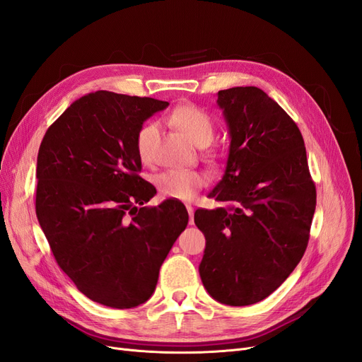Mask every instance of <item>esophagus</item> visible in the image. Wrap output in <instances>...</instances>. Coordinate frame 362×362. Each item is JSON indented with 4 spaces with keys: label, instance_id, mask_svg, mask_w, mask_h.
Segmentation results:
<instances>
[{
    "label": "esophagus",
    "instance_id": "esophagus-1",
    "mask_svg": "<svg viewBox=\"0 0 362 362\" xmlns=\"http://www.w3.org/2000/svg\"><path fill=\"white\" fill-rule=\"evenodd\" d=\"M187 211H189V223L193 225L194 221H193V206L192 205H187Z\"/></svg>",
    "mask_w": 362,
    "mask_h": 362
}]
</instances>
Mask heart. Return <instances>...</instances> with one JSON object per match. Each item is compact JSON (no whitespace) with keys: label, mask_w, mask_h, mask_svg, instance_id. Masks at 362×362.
I'll return each mask as SVG.
<instances>
[{"label":"heart","mask_w":362,"mask_h":362,"mask_svg":"<svg viewBox=\"0 0 362 362\" xmlns=\"http://www.w3.org/2000/svg\"><path fill=\"white\" fill-rule=\"evenodd\" d=\"M170 120L196 145L210 144L214 134L211 117L194 104H180L170 113ZM158 134L157 122L144 124L136 134V151L139 158L148 163L152 157V146ZM154 184L160 196L175 201H192L205 185V175L199 170L170 169L156 175Z\"/></svg>","instance_id":"1"}]
</instances>
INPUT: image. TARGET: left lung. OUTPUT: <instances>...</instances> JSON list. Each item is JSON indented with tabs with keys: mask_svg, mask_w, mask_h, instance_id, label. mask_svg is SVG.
Returning a JSON list of instances; mask_svg holds the SVG:
<instances>
[{
	"mask_svg": "<svg viewBox=\"0 0 362 362\" xmlns=\"http://www.w3.org/2000/svg\"><path fill=\"white\" fill-rule=\"evenodd\" d=\"M231 137L223 178L208 194L222 202L196 210L205 235L199 275L217 302L266 299L302 259L315 211L303 137L294 120L258 87L218 90Z\"/></svg>",
	"mask_w": 362,
	"mask_h": 362,
	"instance_id": "left-lung-1",
	"label": "left lung"
}]
</instances>
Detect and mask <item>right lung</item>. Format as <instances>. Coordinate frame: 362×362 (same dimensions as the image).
I'll list each match as a JSON object with an SVG mask.
<instances>
[{"label":"right lung","mask_w":362,"mask_h":362,"mask_svg":"<svg viewBox=\"0 0 362 362\" xmlns=\"http://www.w3.org/2000/svg\"><path fill=\"white\" fill-rule=\"evenodd\" d=\"M168 105L98 90L72 103L39 148L36 214L52 255L76 288L112 308L151 298L189 223L180 201L141 206L157 190L139 177L136 134Z\"/></svg>","instance_id":"right-lung-1"}]
</instances>
